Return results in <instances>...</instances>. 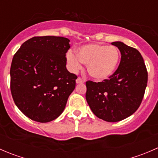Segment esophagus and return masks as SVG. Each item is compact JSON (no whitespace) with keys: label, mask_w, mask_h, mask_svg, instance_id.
Segmentation results:
<instances>
[{"label":"esophagus","mask_w":158,"mask_h":158,"mask_svg":"<svg viewBox=\"0 0 158 158\" xmlns=\"http://www.w3.org/2000/svg\"><path fill=\"white\" fill-rule=\"evenodd\" d=\"M76 83H82V82H83V80H82V78L80 77H78L77 79H76Z\"/></svg>","instance_id":"obj_1"}]
</instances>
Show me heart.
I'll list each match as a JSON object with an SVG mask.
<instances>
[{
    "label": "heart",
    "mask_w": 158,
    "mask_h": 158,
    "mask_svg": "<svg viewBox=\"0 0 158 158\" xmlns=\"http://www.w3.org/2000/svg\"><path fill=\"white\" fill-rule=\"evenodd\" d=\"M68 63L73 70L80 69L81 62L86 65L89 74L96 80L109 79L114 73L119 60L120 52L114 46L92 44L77 49V56L68 52Z\"/></svg>",
    "instance_id": "b5f03b06"
}]
</instances>
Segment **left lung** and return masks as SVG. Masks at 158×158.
Segmentation results:
<instances>
[{
	"mask_svg": "<svg viewBox=\"0 0 158 158\" xmlns=\"http://www.w3.org/2000/svg\"><path fill=\"white\" fill-rule=\"evenodd\" d=\"M111 44L122 57L116 71L99 82L87 81L85 98L92 112L109 122L122 121L139 108L148 83V71L139 51L122 42Z\"/></svg>",
	"mask_w": 158,
	"mask_h": 158,
	"instance_id": "obj_1",
	"label": "left lung"
}]
</instances>
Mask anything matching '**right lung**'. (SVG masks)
<instances>
[{
  "mask_svg": "<svg viewBox=\"0 0 158 158\" xmlns=\"http://www.w3.org/2000/svg\"><path fill=\"white\" fill-rule=\"evenodd\" d=\"M69 40L34 36L16 52L11 63L14 103L31 120L45 123L58 118L76 87L77 76L66 67Z\"/></svg>",
  "mask_w": 158,
  "mask_h": 158,
  "instance_id": "obj_1",
  "label": "right lung"
}]
</instances>
